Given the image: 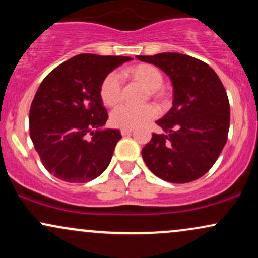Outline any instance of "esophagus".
<instances>
[{
  "instance_id": "obj_1",
  "label": "esophagus",
  "mask_w": 258,
  "mask_h": 258,
  "mask_svg": "<svg viewBox=\"0 0 258 258\" xmlns=\"http://www.w3.org/2000/svg\"><path fill=\"white\" fill-rule=\"evenodd\" d=\"M132 132H133V130H132V128H122V130H121V135H122V136L131 135Z\"/></svg>"
}]
</instances>
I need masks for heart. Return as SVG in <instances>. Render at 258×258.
I'll return each mask as SVG.
<instances>
[{"instance_id": "obj_1", "label": "heart", "mask_w": 258, "mask_h": 258, "mask_svg": "<svg viewBox=\"0 0 258 258\" xmlns=\"http://www.w3.org/2000/svg\"><path fill=\"white\" fill-rule=\"evenodd\" d=\"M132 76L144 85L149 91H158L162 86L164 78L161 73L152 65L141 64L131 69ZM122 76L119 72H111L105 76L100 85V98L105 105H115L122 97ZM160 114L158 106L144 105L133 106L130 104H120L110 112V122L120 128H135L147 121L155 119Z\"/></svg>"}]
</instances>
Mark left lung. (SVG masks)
Instances as JSON below:
<instances>
[{
  "mask_svg": "<svg viewBox=\"0 0 258 258\" xmlns=\"http://www.w3.org/2000/svg\"><path fill=\"white\" fill-rule=\"evenodd\" d=\"M170 76L173 105L156 123L142 149L149 170L171 183L200 178L218 159L228 138L230 109L227 92L215 70L199 59L180 53L137 55Z\"/></svg>",
  "mask_w": 258,
  "mask_h": 258,
  "instance_id": "1",
  "label": "left lung"
}]
</instances>
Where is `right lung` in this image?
<instances>
[{
	"label": "right lung",
	"instance_id": "1",
	"mask_svg": "<svg viewBox=\"0 0 258 258\" xmlns=\"http://www.w3.org/2000/svg\"><path fill=\"white\" fill-rule=\"evenodd\" d=\"M130 57L84 53L53 69L35 94L30 137L44 168L69 183L97 178L110 164L119 130H99L108 120L100 85Z\"/></svg>",
	"mask_w": 258,
	"mask_h": 258
}]
</instances>
